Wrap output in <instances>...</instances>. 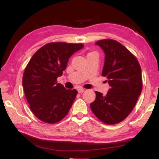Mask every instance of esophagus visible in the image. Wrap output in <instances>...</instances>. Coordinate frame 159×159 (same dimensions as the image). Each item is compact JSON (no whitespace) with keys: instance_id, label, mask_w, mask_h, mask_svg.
Listing matches in <instances>:
<instances>
[{"instance_id":"esophagus-1","label":"esophagus","mask_w":159,"mask_h":159,"mask_svg":"<svg viewBox=\"0 0 159 159\" xmlns=\"http://www.w3.org/2000/svg\"><path fill=\"white\" fill-rule=\"evenodd\" d=\"M84 89H82V88H80V89H77V91H78V93H83V92H84Z\"/></svg>"}]
</instances>
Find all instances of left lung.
I'll use <instances>...</instances> for the list:
<instances>
[{"instance_id": "left-lung-1", "label": "left lung", "mask_w": 159, "mask_h": 159, "mask_svg": "<svg viewBox=\"0 0 159 159\" xmlns=\"http://www.w3.org/2000/svg\"><path fill=\"white\" fill-rule=\"evenodd\" d=\"M95 44L104 51L102 75L107 77L111 89L106 95L95 91L96 99L90 106L100 121L116 124L129 115L141 95V69L136 57L119 42L105 39Z\"/></svg>"}]
</instances>
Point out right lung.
<instances>
[{
	"label": "right lung",
	"instance_id": "obj_1",
	"mask_svg": "<svg viewBox=\"0 0 159 159\" xmlns=\"http://www.w3.org/2000/svg\"><path fill=\"white\" fill-rule=\"evenodd\" d=\"M82 44L50 43L34 53L26 66L22 86L30 108L40 120L48 124L61 121L72 106L77 90L57 83L72 55Z\"/></svg>",
	"mask_w": 159,
	"mask_h": 159
}]
</instances>
